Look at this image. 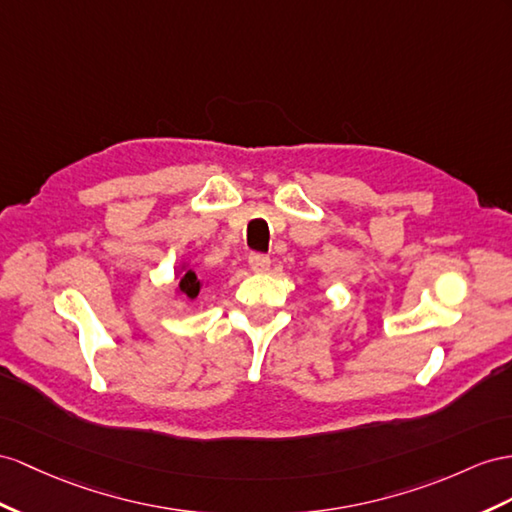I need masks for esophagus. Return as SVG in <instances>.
Returning a JSON list of instances; mask_svg holds the SVG:
<instances>
[{
	"instance_id": "34e87169",
	"label": "esophagus",
	"mask_w": 512,
	"mask_h": 512,
	"mask_svg": "<svg viewBox=\"0 0 512 512\" xmlns=\"http://www.w3.org/2000/svg\"><path fill=\"white\" fill-rule=\"evenodd\" d=\"M248 266L255 272H266L270 268V257L264 253H251L248 255Z\"/></svg>"
}]
</instances>
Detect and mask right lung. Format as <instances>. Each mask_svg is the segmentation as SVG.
Returning a JSON list of instances; mask_svg holds the SVG:
<instances>
[{"mask_svg":"<svg viewBox=\"0 0 512 512\" xmlns=\"http://www.w3.org/2000/svg\"><path fill=\"white\" fill-rule=\"evenodd\" d=\"M179 290L186 294L188 298H196L199 296V290H201V281L196 279V274L192 270H188L186 274H183V279L179 283Z\"/></svg>","mask_w":512,"mask_h":512,"instance_id":"obj_1","label":"right lung"}]
</instances>
